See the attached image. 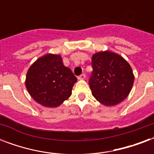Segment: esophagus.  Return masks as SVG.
I'll use <instances>...</instances> for the list:
<instances>
[{"label": "esophagus", "instance_id": "obj_1", "mask_svg": "<svg viewBox=\"0 0 154 154\" xmlns=\"http://www.w3.org/2000/svg\"><path fill=\"white\" fill-rule=\"evenodd\" d=\"M85 78V74H82V75H80L79 77H78V79L79 80H84Z\"/></svg>", "mask_w": 154, "mask_h": 154}]
</instances>
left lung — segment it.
<instances>
[{"label":"left lung","instance_id":"obj_1","mask_svg":"<svg viewBox=\"0 0 154 154\" xmlns=\"http://www.w3.org/2000/svg\"><path fill=\"white\" fill-rule=\"evenodd\" d=\"M93 72L89 87L93 96L105 106H113L129 96L134 75L129 63L111 51H101L92 57Z\"/></svg>","mask_w":154,"mask_h":154}]
</instances>
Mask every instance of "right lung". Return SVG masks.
Returning <instances> with one entry per match:
<instances>
[{
	"instance_id": "add662e5",
	"label": "right lung",
	"mask_w": 154,
	"mask_h": 154,
	"mask_svg": "<svg viewBox=\"0 0 154 154\" xmlns=\"http://www.w3.org/2000/svg\"><path fill=\"white\" fill-rule=\"evenodd\" d=\"M77 81L71 69L64 65L61 56L48 53L38 58L28 69L25 87L38 104L55 108L71 96Z\"/></svg>"
}]
</instances>
